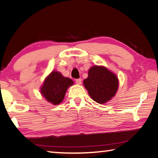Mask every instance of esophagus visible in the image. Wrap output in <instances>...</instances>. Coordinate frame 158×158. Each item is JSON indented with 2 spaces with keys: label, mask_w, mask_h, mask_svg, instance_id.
<instances>
[{
  "label": "esophagus",
  "mask_w": 158,
  "mask_h": 158,
  "mask_svg": "<svg viewBox=\"0 0 158 158\" xmlns=\"http://www.w3.org/2000/svg\"><path fill=\"white\" fill-rule=\"evenodd\" d=\"M76 84H77V85H81V82H82V79L81 78L76 79Z\"/></svg>",
  "instance_id": "34e87169"
}]
</instances>
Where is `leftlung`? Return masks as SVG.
I'll list each match as a JSON object with an SVG mask.
<instances>
[{"label":"left lung","instance_id":"8db88e82","mask_svg":"<svg viewBox=\"0 0 158 158\" xmlns=\"http://www.w3.org/2000/svg\"><path fill=\"white\" fill-rule=\"evenodd\" d=\"M83 84L92 99L99 103L110 100L118 88V77L103 66L92 67Z\"/></svg>","mask_w":158,"mask_h":158}]
</instances>
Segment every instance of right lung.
<instances>
[{"label":"right lung","instance_id":"right-lung-1","mask_svg":"<svg viewBox=\"0 0 158 158\" xmlns=\"http://www.w3.org/2000/svg\"><path fill=\"white\" fill-rule=\"evenodd\" d=\"M73 84L71 79L64 77L57 71H53L46 77L40 92L48 102L57 105L63 101L67 89Z\"/></svg>","mask_w":158,"mask_h":158}]
</instances>
